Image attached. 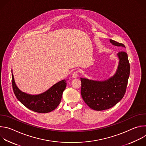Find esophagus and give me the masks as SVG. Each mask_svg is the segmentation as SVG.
I'll list each match as a JSON object with an SVG mask.
<instances>
[{"mask_svg": "<svg viewBox=\"0 0 146 146\" xmlns=\"http://www.w3.org/2000/svg\"><path fill=\"white\" fill-rule=\"evenodd\" d=\"M78 72H74L73 74H72V77L74 78H76L78 77Z\"/></svg>", "mask_w": 146, "mask_h": 146, "instance_id": "1", "label": "esophagus"}]
</instances>
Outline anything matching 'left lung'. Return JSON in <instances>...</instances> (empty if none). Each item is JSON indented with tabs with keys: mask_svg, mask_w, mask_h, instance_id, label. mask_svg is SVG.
<instances>
[{
	"mask_svg": "<svg viewBox=\"0 0 146 146\" xmlns=\"http://www.w3.org/2000/svg\"><path fill=\"white\" fill-rule=\"evenodd\" d=\"M115 46L125 47L123 44L110 39ZM119 59L115 73L109 78L99 81L81 77V96L92 109L100 111L109 109L118 103L126 92L130 74L128 55L124 51L117 54Z\"/></svg>",
	"mask_w": 146,
	"mask_h": 146,
	"instance_id": "left-lung-1",
	"label": "left lung"
}]
</instances>
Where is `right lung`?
Wrapping results in <instances>:
<instances>
[{
  "mask_svg": "<svg viewBox=\"0 0 146 146\" xmlns=\"http://www.w3.org/2000/svg\"><path fill=\"white\" fill-rule=\"evenodd\" d=\"M13 73V70H11ZM67 80L56 82L45 92L32 95L21 91L15 84L13 74L12 85L14 94L18 100L29 110L40 113H47L55 110L59 105L63 92L66 87Z\"/></svg>",
  "mask_w": 146,
  "mask_h": 146,
  "instance_id": "right-lung-1",
  "label": "right lung"
}]
</instances>
